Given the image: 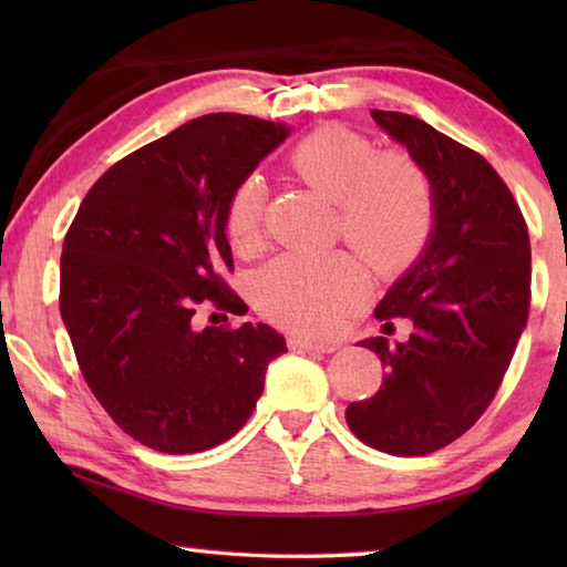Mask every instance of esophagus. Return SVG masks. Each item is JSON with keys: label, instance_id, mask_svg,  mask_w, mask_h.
Returning <instances> with one entry per match:
<instances>
[{"label": "esophagus", "instance_id": "esophagus-1", "mask_svg": "<svg viewBox=\"0 0 567 567\" xmlns=\"http://www.w3.org/2000/svg\"><path fill=\"white\" fill-rule=\"evenodd\" d=\"M292 350H310V352H334L340 348L338 342H318V340H307V338H290L287 340Z\"/></svg>", "mask_w": 567, "mask_h": 567}]
</instances>
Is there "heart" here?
Listing matches in <instances>:
<instances>
[{
	"mask_svg": "<svg viewBox=\"0 0 567 567\" xmlns=\"http://www.w3.org/2000/svg\"><path fill=\"white\" fill-rule=\"evenodd\" d=\"M290 169L338 203V233L378 272H398L417 260L435 223L427 172L405 152H378L370 137L324 124L290 152ZM265 182L249 172L229 192L225 233L237 252L262 237ZM364 290V267L350 252L322 257L280 255L252 280V302L287 330L328 334Z\"/></svg>",
	"mask_w": 567,
	"mask_h": 567,
	"instance_id": "heart-1",
	"label": "heart"
}]
</instances>
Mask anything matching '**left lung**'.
Listing matches in <instances>:
<instances>
[{
    "label": "left lung",
    "mask_w": 567,
    "mask_h": 567,
    "mask_svg": "<svg viewBox=\"0 0 567 567\" xmlns=\"http://www.w3.org/2000/svg\"><path fill=\"white\" fill-rule=\"evenodd\" d=\"M427 172L435 225L425 252L375 307L410 318L408 342L370 338L388 375L344 420L364 445L412 457L445 447L491 405L530 312V237L491 162L412 114L372 110Z\"/></svg>",
    "instance_id": "8db88e82"
}]
</instances>
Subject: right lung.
<instances>
[{
    "mask_svg": "<svg viewBox=\"0 0 567 567\" xmlns=\"http://www.w3.org/2000/svg\"><path fill=\"white\" fill-rule=\"evenodd\" d=\"M287 132L235 112L189 120L104 172L66 229L60 312L82 378L124 433L157 453L233 437L267 364L287 352L262 322L195 328L203 307L247 312L225 280V205Z\"/></svg>",
    "mask_w": 567,
    "mask_h": 567,
    "instance_id": "obj_1",
    "label": "right lung"
}]
</instances>
